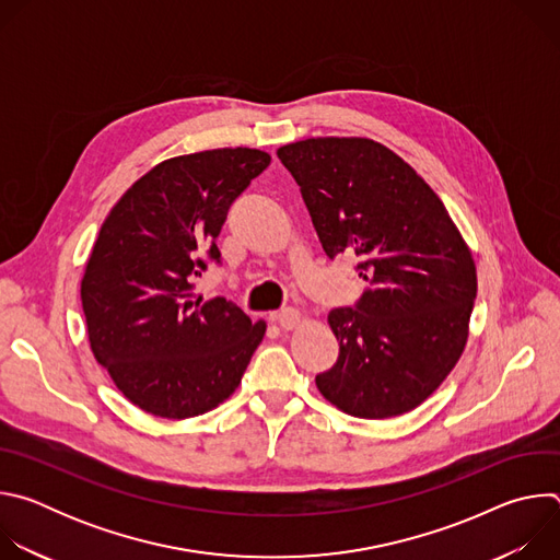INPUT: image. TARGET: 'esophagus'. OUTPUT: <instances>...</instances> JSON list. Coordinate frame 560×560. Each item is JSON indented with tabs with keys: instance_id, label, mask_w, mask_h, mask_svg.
<instances>
[{
	"instance_id": "esophagus-1",
	"label": "esophagus",
	"mask_w": 560,
	"mask_h": 560,
	"mask_svg": "<svg viewBox=\"0 0 560 560\" xmlns=\"http://www.w3.org/2000/svg\"><path fill=\"white\" fill-rule=\"evenodd\" d=\"M275 322H277L283 330H292V328H296V326L301 324V312L294 310V307H285V310H281V312L275 314Z\"/></svg>"
}]
</instances>
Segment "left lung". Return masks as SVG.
Masks as SVG:
<instances>
[{"mask_svg": "<svg viewBox=\"0 0 560 560\" xmlns=\"http://www.w3.org/2000/svg\"><path fill=\"white\" fill-rule=\"evenodd\" d=\"M326 255L359 257L368 283L328 324L339 359L316 374L332 406L389 419L421 406L463 354L476 299L469 248L436 192L378 141L316 137L281 145Z\"/></svg>", "mask_w": 560, "mask_h": 560, "instance_id": "8db88e82", "label": "left lung"}]
</instances>
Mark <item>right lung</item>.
<instances>
[{
    "label": "right lung",
    "instance_id": "right-lung-1",
    "mask_svg": "<svg viewBox=\"0 0 560 560\" xmlns=\"http://www.w3.org/2000/svg\"><path fill=\"white\" fill-rule=\"evenodd\" d=\"M270 166L257 148L166 159L106 217L82 279L95 359L130 404L162 419L210 412L242 383L266 322L192 279L221 264L217 236L230 203Z\"/></svg>",
    "mask_w": 560,
    "mask_h": 560
}]
</instances>
